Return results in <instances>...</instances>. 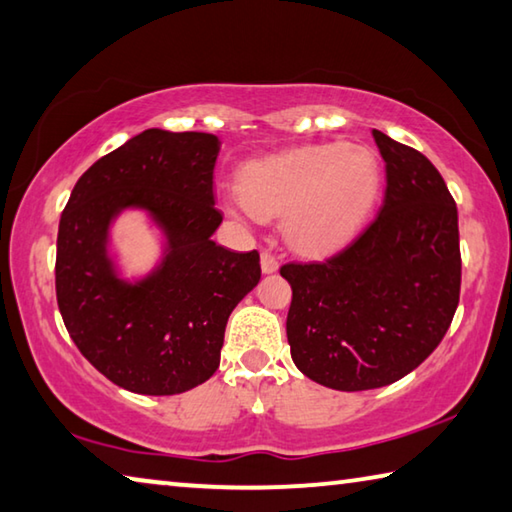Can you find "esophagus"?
Segmentation results:
<instances>
[{"mask_svg":"<svg viewBox=\"0 0 512 512\" xmlns=\"http://www.w3.org/2000/svg\"><path fill=\"white\" fill-rule=\"evenodd\" d=\"M261 267H263L265 274L276 272V267H279V258L274 256L272 249H263V254H261Z\"/></svg>","mask_w":512,"mask_h":512,"instance_id":"esophagus-1","label":"esophagus"}]
</instances>
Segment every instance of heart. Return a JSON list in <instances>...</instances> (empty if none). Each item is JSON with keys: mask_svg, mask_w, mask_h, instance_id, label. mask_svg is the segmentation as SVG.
<instances>
[{"mask_svg": "<svg viewBox=\"0 0 512 512\" xmlns=\"http://www.w3.org/2000/svg\"><path fill=\"white\" fill-rule=\"evenodd\" d=\"M382 188L375 152L346 143H312L240 170V209L261 220L283 215L285 240L317 254L342 245L369 218Z\"/></svg>", "mask_w": 512, "mask_h": 512, "instance_id": "heart-1", "label": "heart"}]
</instances>
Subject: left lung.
Segmentation results:
<instances>
[{"instance_id": "obj_1", "label": "left lung", "mask_w": 512, "mask_h": 512, "mask_svg": "<svg viewBox=\"0 0 512 512\" xmlns=\"http://www.w3.org/2000/svg\"><path fill=\"white\" fill-rule=\"evenodd\" d=\"M387 168L375 218L324 261L285 263L288 342L297 369L324 387H387L423 364L461 294L456 202L423 152L373 130Z\"/></svg>"}]
</instances>
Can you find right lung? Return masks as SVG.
<instances>
[{
  "mask_svg": "<svg viewBox=\"0 0 512 512\" xmlns=\"http://www.w3.org/2000/svg\"><path fill=\"white\" fill-rule=\"evenodd\" d=\"M220 141L206 132L150 128L87 168L58 227L56 297L69 337L116 387L175 396L211 378L229 315L261 281L258 251L211 240L222 222L213 168ZM125 205L151 211L169 254L150 280L115 279L106 227Z\"/></svg>",
  "mask_w": 512,
  "mask_h": 512,
  "instance_id": "right-lung-1",
  "label": "right lung"
}]
</instances>
